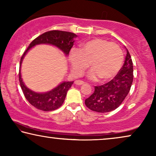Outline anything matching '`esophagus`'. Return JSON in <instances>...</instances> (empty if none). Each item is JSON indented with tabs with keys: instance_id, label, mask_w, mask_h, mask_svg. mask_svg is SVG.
<instances>
[{
	"instance_id": "obj_1",
	"label": "esophagus",
	"mask_w": 156,
	"mask_h": 156,
	"mask_svg": "<svg viewBox=\"0 0 156 156\" xmlns=\"http://www.w3.org/2000/svg\"><path fill=\"white\" fill-rule=\"evenodd\" d=\"M75 84L76 85H78V86H81V85L84 84V82L82 81V80H75Z\"/></svg>"
}]
</instances>
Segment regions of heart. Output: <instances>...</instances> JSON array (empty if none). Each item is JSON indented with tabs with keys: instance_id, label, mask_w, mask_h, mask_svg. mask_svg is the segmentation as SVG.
<instances>
[{
	"instance_id": "heart-1",
	"label": "heart",
	"mask_w": 156,
	"mask_h": 156,
	"mask_svg": "<svg viewBox=\"0 0 156 156\" xmlns=\"http://www.w3.org/2000/svg\"><path fill=\"white\" fill-rule=\"evenodd\" d=\"M69 61L73 73L81 76L89 67L88 77L91 80L100 78L108 80L113 78L121 68L123 51L119 45L102 38H94L80 45L79 49H72Z\"/></svg>"
}]
</instances>
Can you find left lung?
<instances>
[{
	"label": "left lung",
	"instance_id": "obj_1",
	"mask_svg": "<svg viewBox=\"0 0 156 156\" xmlns=\"http://www.w3.org/2000/svg\"><path fill=\"white\" fill-rule=\"evenodd\" d=\"M120 72L111 81L100 86H95V91L86 99L85 104L91 111L108 113L117 108L129 93L133 80V66L129 52Z\"/></svg>",
	"mask_w": 156,
	"mask_h": 156
}]
</instances>
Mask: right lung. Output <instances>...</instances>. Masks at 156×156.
Here are the masks:
<instances>
[{
    "label": "right lung",
    "mask_w": 156,
    "mask_h": 156,
    "mask_svg": "<svg viewBox=\"0 0 156 156\" xmlns=\"http://www.w3.org/2000/svg\"><path fill=\"white\" fill-rule=\"evenodd\" d=\"M76 37L77 35L75 33L67 31H48L34 39L22 55L19 70L20 85L27 101L37 109L43 111H51L61 107L65 101L68 90L73 83V81H63L52 90L45 93H38L30 90L23 81L20 73L21 64L25 55L32 48L37 45L48 44L58 48L65 54L66 56H68Z\"/></svg>",
    "instance_id": "1"
}]
</instances>
